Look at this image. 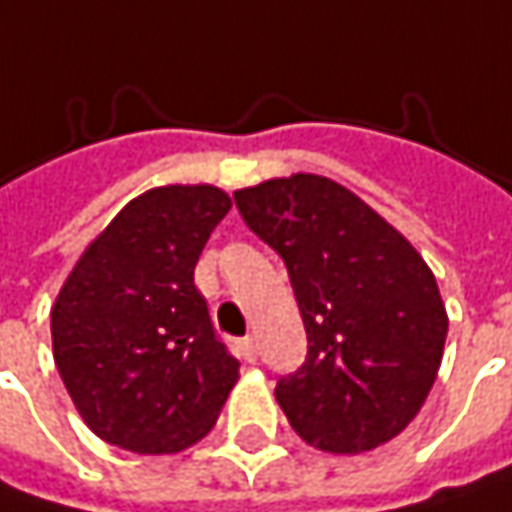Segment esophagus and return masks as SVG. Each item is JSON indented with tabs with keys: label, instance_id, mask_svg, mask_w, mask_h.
<instances>
[{
	"label": "esophagus",
	"instance_id": "34e87169",
	"mask_svg": "<svg viewBox=\"0 0 512 512\" xmlns=\"http://www.w3.org/2000/svg\"><path fill=\"white\" fill-rule=\"evenodd\" d=\"M238 349H241V358H244V361H250V364H253V361H256V355H259V352H256V338H253V335L241 338V341H238Z\"/></svg>",
	"mask_w": 512,
	"mask_h": 512
}]
</instances>
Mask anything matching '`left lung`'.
<instances>
[{
    "label": "left lung",
    "instance_id": "obj_1",
    "mask_svg": "<svg viewBox=\"0 0 512 512\" xmlns=\"http://www.w3.org/2000/svg\"><path fill=\"white\" fill-rule=\"evenodd\" d=\"M244 224L282 256L309 335L276 382L291 428L358 455L420 414L449 332L437 279L411 241L341 183L291 174L238 189Z\"/></svg>",
    "mask_w": 512,
    "mask_h": 512
}]
</instances>
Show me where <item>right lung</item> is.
I'll list each match as a JSON object with an SVG mask.
<instances>
[{"label": "right lung", "mask_w": 512, "mask_h": 512, "mask_svg": "<svg viewBox=\"0 0 512 512\" xmlns=\"http://www.w3.org/2000/svg\"><path fill=\"white\" fill-rule=\"evenodd\" d=\"M233 201L215 186H160L92 241L52 309L60 379L92 431L171 455L215 425L238 361L215 335L195 265Z\"/></svg>", "instance_id": "obj_1"}]
</instances>
